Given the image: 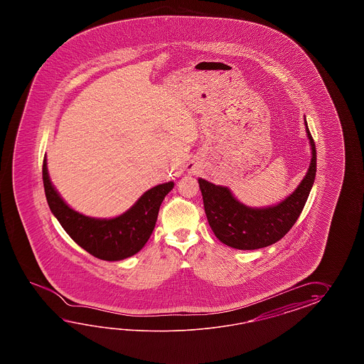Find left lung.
<instances>
[{
    "label": "left lung",
    "instance_id": "1",
    "mask_svg": "<svg viewBox=\"0 0 364 364\" xmlns=\"http://www.w3.org/2000/svg\"><path fill=\"white\" fill-rule=\"evenodd\" d=\"M306 124L312 159L306 177L294 193L274 207L248 208L232 196L228 187L199 179L204 210L218 240L237 250L267 247L285 237L301 216L316 176V147Z\"/></svg>",
    "mask_w": 364,
    "mask_h": 364
}]
</instances>
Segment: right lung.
<instances>
[{"label":"right lung","instance_id":"add662e5","mask_svg":"<svg viewBox=\"0 0 364 364\" xmlns=\"http://www.w3.org/2000/svg\"><path fill=\"white\" fill-rule=\"evenodd\" d=\"M43 183L48 205L71 240L88 254L108 262H117L139 252L155 229L159 209L174 183L156 186L143 193L124 215L99 220L83 216L62 200L48 177L47 160L43 161Z\"/></svg>","mask_w":364,"mask_h":364}]
</instances>
